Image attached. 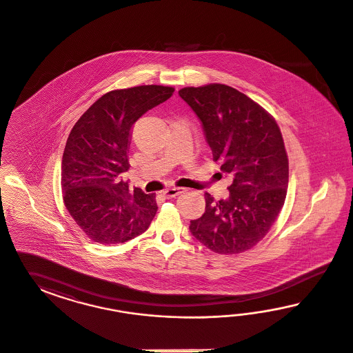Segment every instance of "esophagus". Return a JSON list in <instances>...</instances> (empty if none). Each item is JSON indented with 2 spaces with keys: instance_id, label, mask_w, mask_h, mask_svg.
I'll return each mask as SVG.
<instances>
[{
  "instance_id": "34e87169",
  "label": "esophagus",
  "mask_w": 353,
  "mask_h": 353,
  "mask_svg": "<svg viewBox=\"0 0 353 353\" xmlns=\"http://www.w3.org/2000/svg\"><path fill=\"white\" fill-rule=\"evenodd\" d=\"M185 192V189L183 188H177V186H172V188H168V189H165L164 192H163V195L164 196H167V198H174V196H177V195H180L182 192Z\"/></svg>"
}]
</instances>
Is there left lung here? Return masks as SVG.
<instances>
[{"mask_svg": "<svg viewBox=\"0 0 353 353\" xmlns=\"http://www.w3.org/2000/svg\"><path fill=\"white\" fill-rule=\"evenodd\" d=\"M179 94L201 120L214 161L233 179L226 199L204 194L205 211L189 229L214 252H245L267 235L286 199L289 159L279 127L232 86H188Z\"/></svg>", "mask_w": 353, "mask_h": 353, "instance_id": "obj_1", "label": "left lung"}]
</instances>
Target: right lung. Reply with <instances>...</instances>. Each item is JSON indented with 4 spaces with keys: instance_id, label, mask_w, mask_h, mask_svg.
<instances>
[{
    "instance_id": "1",
    "label": "right lung",
    "mask_w": 353,
    "mask_h": 353,
    "mask_svg": "<svg viewBox=\"0 0 353 353\" xmlns=\"http://www.w3.org/2000/svg\"><path fill=\"white\" fill-rule=\"evenodd\" d=\"M172 86L111 90L76 121L62 158L63 202L92 241L117 245L148 230L158 205L155 194L129 189L132 127L145 112L173 94Z\"/></svg>"
}]
</instances>
